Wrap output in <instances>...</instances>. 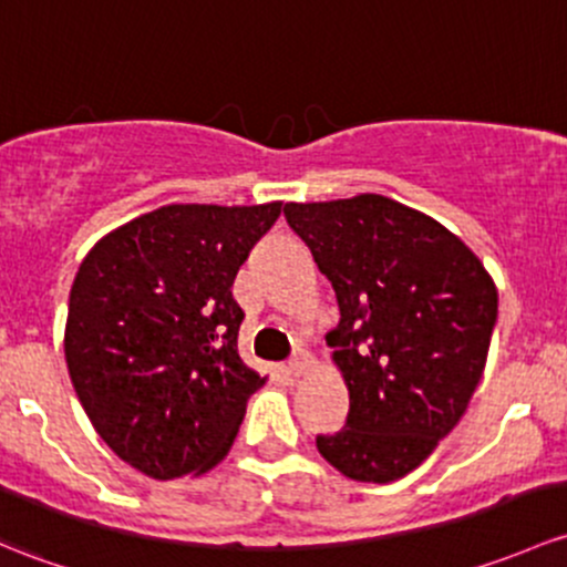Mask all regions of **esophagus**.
Masks as SVG:
<instances>
[{"label": "esophagus", "mask_w": 567, "mask_h": 567, "mask_svg": "<svg viewBox=\"0 0 567 567\" xmlns=\"http://www.w3.org/2000/svg\"><path fill=\"white\" fill-rule=\"evenodd\" d=\"M309 367H312V359H309V353H299L293 361L288 363V367H285V374H288L290 380H299L301 374H307Z\"/></svg>", "instance_id": "34e87169"}]
</instances>
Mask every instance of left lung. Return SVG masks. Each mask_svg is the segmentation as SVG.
Segmentation results:
<instances>
[{
	"mask_svg": "<svg viewBox=\"0 0 567 567\" xmlns=\"http://www.w3.org/2000/svg\"><path fill=\"white\" fill-rule=\"evenodd\" d=\"M285 217L342 315L326 339L350 413L342 432L320 434V456L361 484L404 478L478 389L497 285L462 238L385 195L285 204Z\"/></svg>",
	"mask_w": 567,
	"mask_h": 567,
	"instance_id": "8db88e82",
	"label": "left lung"
}]
</instances>
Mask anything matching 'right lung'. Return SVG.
<instances>
[{"instance_id": "1", "label": "right lung", "mask_w": 567, "mask_h": 567, "mask_svg": "<svg viewBox=\"0 0 567 567\" xmlns=\"http://www.w3.org/2000/svg\"><path fill=\"white\" fill-rule=\"evenodd\" d=\"M260 206L171 204L105 234L70 290L64 359L94 432L154 481L228 456L266 378L238 355V266L277 223Z\"/></svg>"}]
</instances>
